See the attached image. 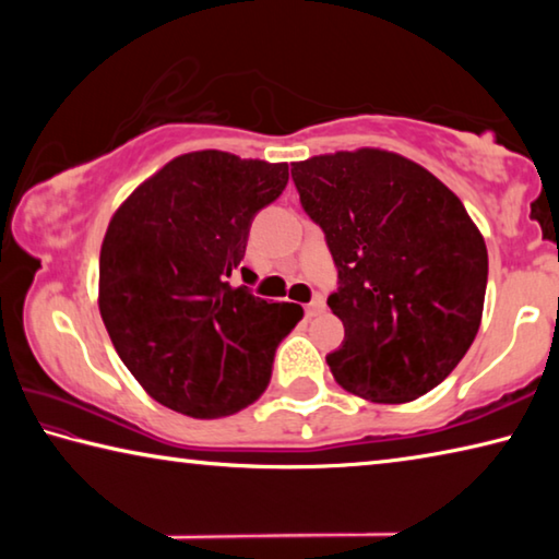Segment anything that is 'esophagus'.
I'll list each match as a JSON object with an SVG mask.
<instances>
[{
  "label": "esophagus",
  "instance_id": "obj_1",
  "mask_svg": "<svg viewBox=\"0 0 559 559\" xmlns=\"http://www.w3.org/2000/svg\"><path fill=\"white\" fill-rule=\"evenodd\" d=\"M323 310H325V300H323V296H316V298L310 300L308 306H306V316H308V318H316V316L323 313Z\"/></svg>",
  "mask_w": 559,
  "mask_h": 559
}]
</instances>
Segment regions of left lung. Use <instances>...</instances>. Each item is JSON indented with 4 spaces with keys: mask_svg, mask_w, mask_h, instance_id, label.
Returning a JSON list of instances; mask_svg holds the SVG:
<instances>
[{
    "mask_svg": "<svg viewBox=\"0 0 559 559\" xmlns=\"http://www.w3.org/2000/svg\"><path fill=\"white\" fill-rule=\"evenodd\" d=\"M290 175L337 269V384L382 404L431 392L484 316L488 251L466 206L429 169L374 147L293 163Z\"/></svg>",
    "mask_w": 559,
    "mask_h": 559,
    "instance_id": "obj_1",
    "label": "left lung"
}]
</instances>
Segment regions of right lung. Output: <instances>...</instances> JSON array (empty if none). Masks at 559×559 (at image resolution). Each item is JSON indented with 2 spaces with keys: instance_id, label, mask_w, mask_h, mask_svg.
I'll list each match as a JSON object with an SVG mask.
<instances>
[{
  "instance_id": "add662e5",
  "label": "right lung",
  "mask_w": 559,
  "mask_h": 559,
  "mask_svg": "<svg viewBox=\"0 0 559 559\" xmlns=\"http://www.w3.org/2000/svg\"><path fill=\"white\" fill-rule=\"evenodd\" d=\"M286 185V163L202 150L167 163L112 214L100 246V318L132 377L167 409L216 419L266 392L273 355L302 308L229 278L253 216Z\"/></svg>"
}]
</instances>
